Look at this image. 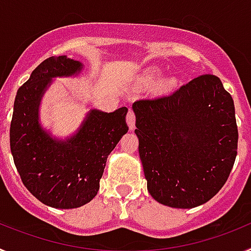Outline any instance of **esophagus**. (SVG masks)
<instances>
[{"instance_id":"esophagus-1","label":"esophagus","mask_w":251,"mask_h":251,"mask_svg":"<svg viewBox=\"0 0 251 251\" xmlns=\"http://www.w3.org/2000/svg\"><path fill=\"white\" fill-rule=\"evenodd\" d=\"M126 119H127V124L128 127H129V129H134V127H136V114H134L133 110H129V112L127 113V118Z\"/></svg>"}]
</instances>
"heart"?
Listing matches in <instances>:
<instances>
[{
  "label": "heart",
  "mask_w": 251,
  "mask_h": 251,
  "mask_svg": "<svg viewBox=\"0 0 251 251\" xmlns=\"http://www.w3.org/2000/svg\"><path fill=\"white\" fill-rule=\"evenodd\" d=\"M159 76H161V70H159V69H146L145 72L142 73L141 75V83L146 86H151L158 81ZM175 85H176V80H175L174 77H170V79H166V80L162 81V83L159 84V88H161V90H163V92H168V90L172 89Z\"/></svg>",
  "instance_id": "1"
}]
</instances>
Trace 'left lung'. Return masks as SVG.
I'll list each match as a JSON object with an SVG mask.
<instances>
[{"label": "left lung", "instance_id": "1", "mask_svg": "<svg viewBox=\"0 0 251 251\" xmlns=\"http://www.w3.org/2000/svg\"><path fill=\"white\" fill-rule=\"evenodd\" d=\"M139 157L151 196L176 208L207 202L227 181L238 153L231 95L211 74L170 95L133 104Z\"/></svg>", "mask_w": 251, "mask_h": 251}]
</instances>
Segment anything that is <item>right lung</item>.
<instances>
[{"mask_svg":"<svg viewBox=\"0 0 251 251\" xmlns=\"http://www.w3.org/2000/svg\"><path fill=\"white\" fill-rule=\"evenodd\" d=\"M83 64L66 56L44 60L17 90L10 127L13 162L22 183L45 205L80 207L97 196L106 158L128 132L122 106L113 113L92 109L74 136L56 139L39 123V106L52 77L73 76Z\"/></svg>","mask_w":251,"mask_h":251,"instance_id":"right-lung-1","label":"right lung"}]
</instances>
